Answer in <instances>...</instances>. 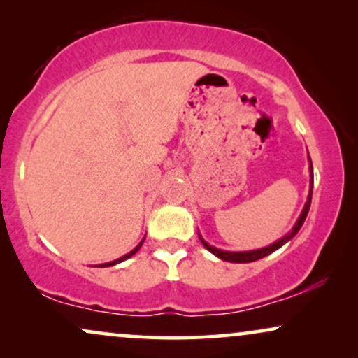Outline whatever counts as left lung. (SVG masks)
<instances>
[{
    "label": "left lung",
    "mask_w": 358,
    "mask_h": 358,
    "mask_svg": "<svg viewBox=\"0 0 358 358\" xmlns=\"http://www.w3.org/2000/svg\"><path fill=\"white\" fill-rule=\"evenodd\" d=\"M310 164H311V159H310ZM310 171H311V179H313V164L310 166ZM311 197H313V187L310 189V195H308V200H306V203H305V208H303L300 218H298V222H296L295 227H293L292 231L288 233V234H285V236H283L282 239H278L277 243H273V244H271V246H267V248L257 249V251H248V252H228V251H220V249L210 246V244L205 243L202 238H200V241H202L203 246L207 248L210 252L215 254V256L220 257V259H223V261H227V262H238V264H241V262H254V261H259V259L266 257V256H268V254H272L273 251H277L278 248H282L283 244H285L287 241H290V239H292L293 236H295V234H296L298 231H300L301 224L305 223L306 215H308V212H310Z\"/></svg>",
    "instance_id": "8db88e82"
}]
</instances>
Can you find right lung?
Segmentation results:
<instances>
[{
  "label": "right lung",
  "instance_id": "obj_1",
  "mask_svg": "<svg viewBox=\"0 0 358 358\" xmlns=\"http://www.w3.org/2000/svg\"><path fill=\"white\" fill-rule=\"evenodd\" d=\"M143 241H145V239H143ZM143 241H141V243L138 244V246H136V248H135V249H134V251H131V252H129V254H125V256H122L120 259H115V261H112V262L99 264V267H110V266H115V264H119V262H122V261H125V259H129L130 256H134V254H135L136 251H138V249L141 248V244H143Z\"/></svg>",
  "mask_w": 358,
  "mask_h": 358
}]
</instances>
